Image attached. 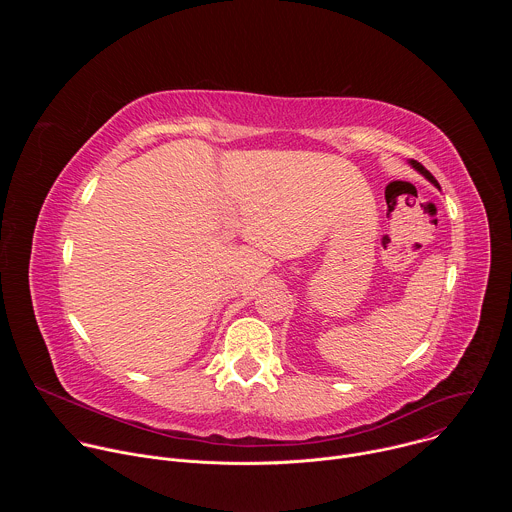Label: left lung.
Instances as JSON below:
<instances>
[{
    "mask_svg": "<svg viewBox=\"0 0 512 512\" xmlns=\"http://www.w3.org/2000/svg\"><path fill=\"white\" fill-rule=\"evenodd\" d=\"M411 166H413V168H415V170H419V172H421V174H423V176H425V178H427V180H429V182H431V184H435V186H437V180H435V178H433V176H431V172H429V170H425V168H423V166H421V164H419V162H415V160H411Z\"/></svg>",
    "mask_w": 512,
    "mask_h": 512,
    "instance_id": "8db88e82",
    "label": "left lung"
}]
</instances>
